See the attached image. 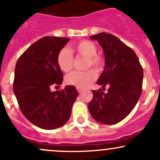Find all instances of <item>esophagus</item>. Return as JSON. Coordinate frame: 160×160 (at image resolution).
Returning a JSON list of instances; mask_svg holds the SVG:
<instances>
[{
  "label": "esophagus",
  "instance_id": "34e87169",
  "mask_svg": "<svg viewBox=\"0 0 160 160\" xmlns=\"http://www.w3.org/2000/svg\"><path fill=\"white\" fill-rule=\"evenodd\" d=\"M77 91H78L79 93H80V92H83V89L80 88V87H77Z\"/></svg>",
  "mask_w": 160,
  "mask_h": 160
}]
</instances>
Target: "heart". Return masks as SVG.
<instances>
[{
  "mask_svg": "<svg viewBox=\"0 0 160 160\" xmlns=\"http://www.w3.org/2000/svg\"><path fill=\"white\" fill-rule=\"evenodd\" d=\"M72 50L80 56L87 58L86 68L92 67L96 71H101L105 66V59L97 53V46L89 40H82L72 46ZM74 62L73 54L68 48H62L57 55V63L60 69L64 72L72 70ZM96 73L94 70L85 71H73L66 76L65 81L69 85L80 88L87 87L96 80Z\"/></svg>",
  "mask_w": 160,
  "mask_h": 160,
  "instance_id": "b5f03b06",
  "label": "heart"
}]
</instances>
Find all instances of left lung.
Returning a JSON list of instances; mask_svg holds the SVG:
<instances>
[{
    "label": "left lung",
    "mask_w": 160,
    "mask_h": 160,
    "mask_svg": "<svg viewBox=\"0 0 160 160\" xmlns=\"http://www.w3.org/2000/svg\"><path fill=\"white\" fill-rule=\"evenodd\" d=\"M102 47L106 58L104 71L97 84L108 86V92L101 89L92 90L89 113L96 121L115 124L125 118L134 109L142 92L143 71L132 48L110 33L91 36Z\"/></svg>",
    "instance_id": "8db88e82"
}]
</instances>
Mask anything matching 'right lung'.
I'll list each match as a JSON object with an SVG mask.
<instances>
[{
    "label": "right lung",
    "mask_w": 160,
    "mask_h": 160,
    "mask_svg": "<svg viewBox=\"0 0 160 160\" xmlns=\"http://www.w3.org/2000/svg\"><path fill=\"white\" fill-rule=\"evenodd\" d=\"M68 41L64 37L40 38L21 54L16 64L13 89L19 107L24 116L40 128L52 130L64 125L78 96L74 86L51 91L53 85L62 83L57 55Z\"/></svg>",
    "instance_id": "obj_1"
}]
</instances>
